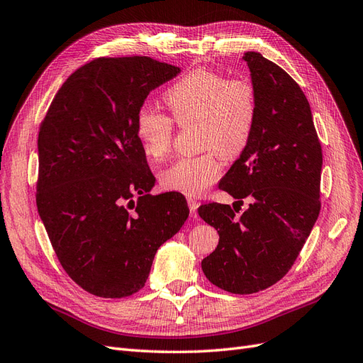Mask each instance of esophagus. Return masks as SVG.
<instances>
[{
    "label": "esophagus",
    "mask_w": 363,
    "mask_h": 363,
    "mask_svg": "<svg viewBox=\"0 0 363 363\" xmlns=\"http://www.w3.org/2000/svg\"><path fill=\"white\" fill-rule=\"evenodd\" d=\"M189 208H190V216H191V218H197V208H199V203L196 202V200L189 199Z\"/></svg>",
    "instance_id": "34e87169"
}]
</instances>
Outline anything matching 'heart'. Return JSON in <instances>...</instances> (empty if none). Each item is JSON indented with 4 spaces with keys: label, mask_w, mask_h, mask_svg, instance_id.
<instances>
[{
    "label": "heart",
    "mask_w": 363,
    "mask_h": 363,
    "mask_svg": "<svg viewBox=\"0 0 363 363\" xmlns=\"http://www.w3.org/2000/svg\"><path fill=\"white\" fill-rule=\"evenodd\" d=\"M163 100L179 127L196 125V145L205 151L174 161L161 173V185L185 196H202L221 174L218 154L235 160L248 147L257 124L256 89L245 79L196 69L172 85ZM134 133L151 161L170 154L174 125L169 116L143 107L134 119Z\"/></svg>",
    "instance_id": "b5f03b06"
}]
</instances>
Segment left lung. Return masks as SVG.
Instances as JSON below:
<instances>
[{"label":"left lung","mask_w":363,"mask_h":363,"mask_svg":"<svg viewBox=\"0 0 363 363\" xmlns=\"http://www.w3.org/2000/svg\"><path fill=\"white\" fill-rule=\"evenodd\" d=\"M257 94V124L247 150L220 181L238 199L233 208L208 203L199 216L216 227V251L202 260L213 286L251 294L283 278L310 236L320 213L323 155L311 107L301 86L259 52L242 57ZM252 199L236 216L234 205Z\"/></svg>","instance_id":"left-lung-1"}]
</instances>
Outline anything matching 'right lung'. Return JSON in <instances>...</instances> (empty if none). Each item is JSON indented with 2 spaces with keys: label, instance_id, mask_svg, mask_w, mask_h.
Listing matches in <instances>:
<instances>
[{
  "label": "right lung",
  "instance_id": "1",
  "mask_svg": "<svg viewBox=\"0 0 363 363\" xmlns=\"http://www.w3.org/2000/svg\"><path fill=\"white\" fill-rule=\"evenodd\" d=\"M179 73L150 57L97 58L69 76L40 125L38 216L64 271L96 296L139 291L189 218L182 194H150L134 133L147 94Z\"/></svg>",
  "mask_w": 363,
  "mask_h": 363
}]
</instances>
